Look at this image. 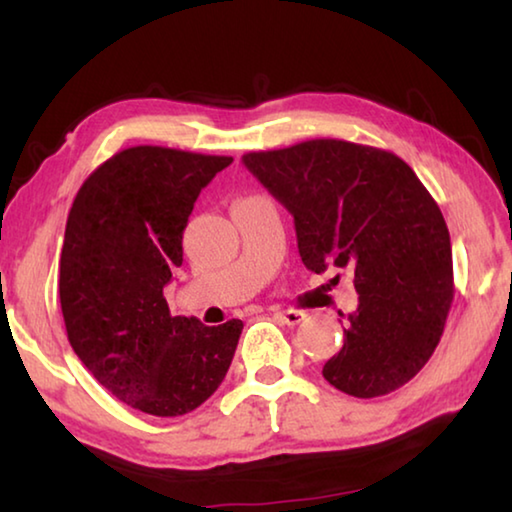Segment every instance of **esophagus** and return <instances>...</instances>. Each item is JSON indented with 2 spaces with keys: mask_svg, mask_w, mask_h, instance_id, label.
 <instances>
[{
  "mask_svg": "<svg viewBox=\"0 0 512 512\" xmlns=\"http://www.w3.org/2000/svg\"><path fill=\"white\" fill-rule=\"evenodd\" d=\"M275 318L280 320V323L293 327V325H300L302 320H305V314L298 309H282V311H275Z\"/></svg>",
  "mask_w": 512,
  "mask_h": 512,
  "instance_id": "obj_1",
  "label": "esophagus"
}]
</instances>
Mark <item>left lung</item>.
<instances>
[{
    "mask_svg": "<svg viewBox=\"0 0 512 512\" xmlns=\"http://www.w3.org/2000/svg\"><path fill=\"white\" fill-rule=\"evenodd\" d=\"M244 164L293 214L309 271L354 273L359 307L323 377L354 397L411 381L436 350L454 300L447 223L415 171L391 151L345 140L253 151Z\"/></svg>",
    "mask_w": 512,
    "mask_h": 512,
    "instance_id": "1",
    "label": "left lung"
}]
</instances>
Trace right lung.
Wrapping results in <instances>:
<instances>
[{
  "mask_svg": "<svg viewBox=\"0 0 512 512\" xmlns=\"http://www.w3.org/2000/svg\"><path fill=\"white\" fill-rule=\"evenodd\" d=\"M232 162L164 146H131L76 194L60 253L67 339L103 388L137 411L176 418L228 372L244 323L207 327L171 316L164 287L183 264V232L201 189Z\"/></svg>",
  "mask_w": 512,
  "mask_h": 512,
  "instance_id": "obj_1",
  "label": "right lung"
}]
</instances>
